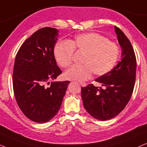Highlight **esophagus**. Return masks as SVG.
I'll return each mask as SVG.
<instances>
[{"instance_id": "1", "label": "esophagus", "mask_w": 147, "mask_h": 147, "mask_svg": "<svg viewBox=\"0 0 147 147\" xmlns=\"http://www.w3.org/2000/svg\"><path fill=\"white\" fill-rule=\"evenodd\" d=\"M80 85H81L82 87H85V86H86V83H80Z\"/></svg>"}]
</instances>
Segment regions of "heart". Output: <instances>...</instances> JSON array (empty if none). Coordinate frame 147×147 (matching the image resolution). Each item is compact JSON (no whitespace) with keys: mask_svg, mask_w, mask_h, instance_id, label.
I'll return each mask as SVG.
<instances>
[{"mask_svg":"<svg viewBox=\"0 0 147 147\" xmlns=\"http://www.w3.org/2000/svg\"><path fill=\"white\" fill-rule=\"evenodd\" d=\"M75 50L84 55L81 63L74 66L64 74L66 79L86 81L92 75L100 76L113 69L119 58L120 50L117 44L107 37L96 33L78 35L71 41H64L57 43L53 54L57 63L61 67L71 65Z\"/></svg>","mask_w":147,"mask_h":147,"instance_id":"1","label":"heart"}]
</instances>
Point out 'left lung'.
Returning a JSON list of instances; mask_svg holds the SVG:
<instances>
[{"label":"left lung","instance_id":"1","mask_svg":"<svg viewBox=\"0 0 147 147\" xmlns=\"http://www.w3.org/2000/svg\"><path fill=\"white\" fill-rule=\"evenodd\" d=\"M122 47V59L111 71L95 80L104 86L89 84L82 88L84 108L96 119L107 120L120 113L131 98L136 80V59L129 39L114 27Z\"/></svg>","mask_w":147,"mask_h":147}]
</instances>
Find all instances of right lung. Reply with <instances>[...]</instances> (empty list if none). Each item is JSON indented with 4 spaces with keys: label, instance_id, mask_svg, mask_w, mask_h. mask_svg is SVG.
<instances>
[{
    "label": "right lung",
    "instance_id": "right-lung-1",
    "mask_svg": "<svg viewBox=\"0 0 147 147\" xmlns=\"http://www.w3.org/2000/svg\"><path fill=\"white\" fill-rule=\"evenodd\" d=\"M57 35L56 29L41 28L24 42L15 57L13 86L16 101L25 116L38 123L56 115L69 84L49 83L62 73L53 54Z\"/></svg>",
    "mask_w": 147,
    "mask_h": 147
}]
</instances>
